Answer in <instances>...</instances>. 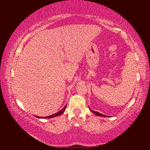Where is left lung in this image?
Returning <instances> with one entry per match:
<instances>
[{
    "instance_id": "8db88e82",
    "label": "left lung",
    "mask_w": 150,
    "mask_h": 150,
    "mask_svg": "<svg viewBox=\"0 0 150 150\" xmlns=\"http://www.w3.org/2000/svg\"><path fill=\"white\" fill-rule=\"evenodd\" d=\"M90 110H91V112H92L93 113H94L95 115H98V116H100V117H106V116H105V115H102V114H100V113H99V112H98L93 111V110H91V109H90Z\"/></svg>"
}]
</instances>
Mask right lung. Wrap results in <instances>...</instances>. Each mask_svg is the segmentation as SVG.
<instances>
[{"mask_svg":"<svg viewBox=\"0 0 150 150\" xmlns=\"http://www.w3.org/2000/svg\"><path fill=\"white\" fill-rule=\"evenodd\" d=\"M65 108H66V105H65V106L62 109V110H61L60 111H59L57 113H56V114H54V115H51V116H48V117H44V118H52V117H57V116H59V115H61V114H62L64 112V110H65Z\"/></svg>","mask_w":150,"mask_h":150,"instance_id":"add662e5","label":"right lung"}]
</instances>
